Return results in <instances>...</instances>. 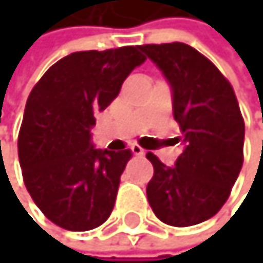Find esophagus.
Returning <instances> with one entry per match:
<instances>
[{
	"label": "esophagus",
	"mask_w": 263,
	"mask_h": 263,
	"mask_svg": "<svg viewBox=\"0 0 263 263\" xmlns=\"http://www.w3.org/2000/svg\"><path fill=\"white\" fill-rule=\"evenodd\" d=\"M132 152L135 156H145V149H143L140 145H137V143H133L132 145Z\"/></svg>",
	"instance_id": "34e87169"
}]
</instances>
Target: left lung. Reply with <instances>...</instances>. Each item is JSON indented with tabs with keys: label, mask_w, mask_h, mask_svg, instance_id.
Listing matches in <instances>:
<instances>
[{
	"label": "left lung",
	"mask_w": 263,
	"mask_h": 263,
	"mask_svg": "<svg viewBox=\"0 0 263 263\" xmlns=\"http://www.w3.org/2000/svg\"><path fill=\"white\" fill-rule=\"evenodd\" d=\"M171 87L173 117L183 132V153L166 166L153 153L155 175L146 186L155 216L187 227L224 206L244 163V118L234 88L208 57L183 42L140 46Z\"/></svg>",
	"instance_id": "left-lung-1"
}]
</instances>
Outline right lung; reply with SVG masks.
<instances>
[{"label":"right lung","instance_id":"1","mask_svg":"<svg viewBox=\"0 0 263 263\" xmlns=\"http://www.w3.org/2000/svg\"><path fill=\"white\" fill-rule=\"evenodd\" d=\"M146 61L140 46L72 52L34 85L17 138L24 184L44 216L67 231H90L111 214L130 149L92 143L95 115Z\"/></svg>","mask_w":263,"mask_h":263}]
</instances>
